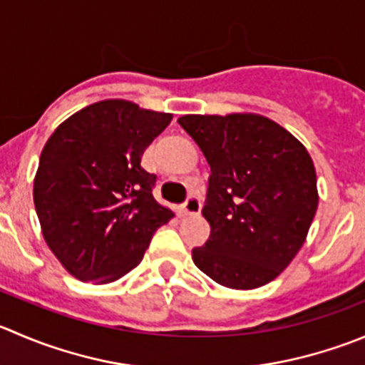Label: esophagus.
Here are the masks:
<instances>
[{"label":"esophagus","mask_w":365,"mask_h":365,"mask_svg":"<svg viewBox=\"0 0 365 365\" xmlns=\"http://www.w3.org/2000/svg\"><path fill=\"white\" fill-rule=\"evenodd\" d=\"M201 210V200L197 196H189L185 203L182 205V212L185 215H196Z\"/></svg>","instance_id":"obj_1"}]
</instances>
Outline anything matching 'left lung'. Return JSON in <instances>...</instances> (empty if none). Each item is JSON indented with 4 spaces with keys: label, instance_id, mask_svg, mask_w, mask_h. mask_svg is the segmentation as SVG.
Listing matches in <instances>:
<instances>
[{
    "label": "left lung",
    "instance_id": "1",
    "mask_svg": "<svg viewBox=\"0 0 365 365\" xmlns=\"http://www.w3.org/2000/svg\"><path fill=\"white\" fill-rule=\"evenodd\" d=\"M178 123L210 165L201 210L210 237L192 250L194 264L228 289L269 284L302 250L316 215L319 194L309 151L258 114H189Z\"/></svg>",
    "mask_w": 365,
    "mask_h": 365
}]
</instances>
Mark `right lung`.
Returning <instances> with one entry per match:
<instances>
[{
  "instance_id": "add662e5",
  "label": "right lung",
  "mask_w": 365,
  "mask_h": 365,
  "mask_svg": "<svg viewBox=\"0 0 365 365\" xmlns=\"http://www.w3.org/2000/svg\"><path fill=\"white\" fill-rule=\"evenodd\" d=\"M173 115L126 100L81 108L51 133L34 180L46 244L81 282L110 284L140 264L151 237L175 217L151 194L144 150Z\"/></svg>"
}]
</instances>
